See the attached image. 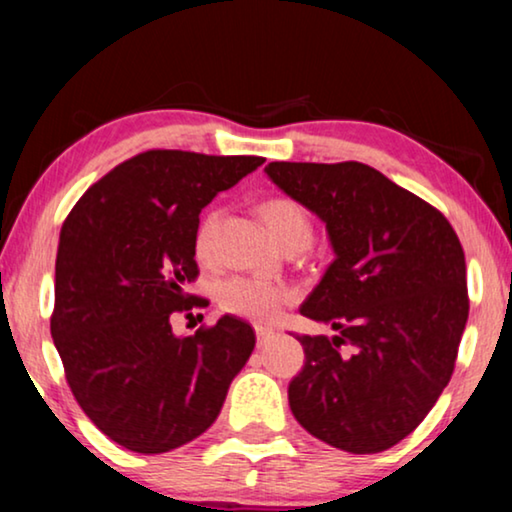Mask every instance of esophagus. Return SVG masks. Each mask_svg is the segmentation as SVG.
I'll return each instance as SVG.
<instances>
[{
	"label": "esophagus",
	"mask_w": 512,
	"mask_h": 512,
	"mask_svg": "<svg viewBox=\"0 0 512 512\" xmlns=\"http://www.w3.org/2000/svg\"><path fill=\"white\" fill-rule=\"evenodd\" d=\"M272 338H275V333H272L270 328H263V326H258V328H256V340H258V347H263L265 342H270Z\"/></svg>",
	"instance_id": "1"
}]
</instances>
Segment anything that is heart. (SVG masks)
<instances>
[{
    "label": "heart",
    "instance_id": "b5f03b06",
    "mask_svg": "<svg viewBox=\"0 0 512 512\" xmlns=\"http://www.w3.org/2000/svg\"><path fill=\"white\" fill-rule=\"evenodd\" d=\"M261 216L268 226L270 235L275 237L279 247H303L307 249L312 242V219L307 214L303 205H298L296 200L284 198H268L261 205ZM216 223H219V212H207L202 216L198 230L193 237V249L198 258H207L212 251V240ZM219 305L230 314L237 317L251 319L256 324H270L272 319H277V314L282 312V307L289 303L291 293L284 286L263 282V279L254 277H228L219 284L216 291Z\"/></svg>",
    "mask_w": 512,
    "mask_h": 512
}]
</instances>
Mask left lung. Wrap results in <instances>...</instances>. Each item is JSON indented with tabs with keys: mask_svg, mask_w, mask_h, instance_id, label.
<instances>
[{
	"mask_svg": "<svg viewBox=\"0 0 512 512\" xmlns=\"http://www.w3.org/2000/svg\"><path fill=\"white\" fill-rule=\"evenodd\" d=\"M272 184L326 223L333 263L300 314L293 417L352 454L401 443L450 382L468 319L464 249L450 221L363 163H270ZM340 346L348 349L342 353Z\"/></svg>",
	"mask_w": 512,
	"mask_h": 512,
	"instance_id": "1",
	"label": "left lung"
}]
</instances>
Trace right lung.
I'll list each match as a JSON object with an SVG mask.
<instances>
[{"instance_id":"right-lung-1","label":"right lung","mask_w":512,"mask_h":512,"mask_svg":"<svg viewBox=\"0 0 512 512\" xmlns=\"http://www.w3.org/2000/svg\"><path fill=\"white\" fill-rule=\"evenodd\" d=\"M263 163L139 153L62 223L51 335L76 403L125 450L170 452L205 433L254 352V328L233 314L186 338L170 317L207 305L186 293L198 277L200 212Z\"/></svg>"}]
</instances>
